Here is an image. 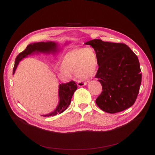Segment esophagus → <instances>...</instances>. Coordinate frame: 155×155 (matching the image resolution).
<instances>
[{"label":"esophagus","mask_w":155,"mask_h":155,"mask_svg":"<svg viewBox=\"0 0 155 155\" xmlns=\"http://www.w3.org/2000/svg\"><path fill=\"white\" fill-rule=\"evenodd\" d=\"M87 82H82V81H78L77 82V85L78 87H83L85 85H87Z\"/></svg>","instance_id":"1"}]
</instances>
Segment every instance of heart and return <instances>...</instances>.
I'll return each instance as SVG.
<instances>
[{
  "instance_id": "obj_1",
  "label": "heart",
  "mask_w": 155,
  "mask_h": 155,
  "mask_svg": "<svg viewBox=\"0 0 155 155\" xmlns=\"http://www.w3.org/2000/svg\"><path fill=\"white\" fill-rule=\"evenodd\" d=\"M98 58L92 47L76 48L68 52L63 57L61 68L66 71L74 72L83 80L93 77L97 68Z\"/></svg>"
}]
</instances>
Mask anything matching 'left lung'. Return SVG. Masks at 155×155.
Segmentation results:
<instances>
[{
  "label": "left lung",
  "mask_w": 155,
  "mask_h": 155,
  "mask_svg": "<svg viewBox=\"0 0 155 155\" xmlns=\"http://www.w3.org/2000/svg\"><path fill=\"white\" fill-rule=\"evenodd\" d=\"M91 45L98 58L99 68L95 77L102 86L96 104L102 110L114 114L134 104L141 83V71L137 56L124 43L92 39Z\"/></svg>",
  "instance_id": "1"
}]
</instances>
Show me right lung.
Masks as SVG:
<instances>
[{
	"mask_svg": "<svg viewBox=\"0 0 155 155\" xmlns=\"http://www.w3.org/2000/svg\"><path fill=\"white\" fill-rule=\"evenodd\" d=\"M58 50V43L53 41L39 42L29 45L26 47V50H24L16 57L15 64L13 68V74H14L15 71L18 67L19 61H21L23 58H26L28 55L32 54L35 53L36 54L39 53L46 54L54 53L57 52ZM77 89V85L74 81H71V82L67 84H60L58 89L59 102L56 108L53 112L47 114L46 115L41 116L44 117L53 116H56L58 114H61L70 105L71 97Z\"/></svg>",
	"mask_w": 155,
	"mask_h": 155,
	"instance_id": "add662e5",
	"label": "right lung"
}]
</instances>
